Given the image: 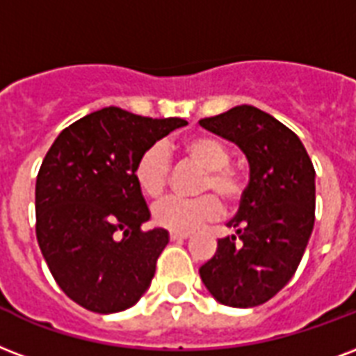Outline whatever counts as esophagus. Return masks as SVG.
Masks as SVG:
<instances>
[{
    "label": "esophagus",
    "mask_w": 356,
    "mask_h": 356,
    "mask_svg": "<svg viewBox=\"0 0 356 356\" xmlns=\"http://www.w3.org/2000/svg\"><path fill=\"white\" fill-rule=\"evenodd\" d=\"M190 233H184V232H172L170 233V238L172 241H184V238H188Z\"/></svg>",
    "instance_id": "esophagus-1"
}]
</instances>
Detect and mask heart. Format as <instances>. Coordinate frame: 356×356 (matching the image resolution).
<instances>
[{
  "mask_svg": "<svg viewBox=\"0 0 356 356\" xmlns=\"http://www.w3.org/2000/svg\"><path fill=\"white\" fill-rule=\"evenodd\" d=\"M184 154L194 164L205 170L200 186V192H214L232 203L241 196V179L229 164V151L220 140L213 136H192L183 143ZM170 177V156L166 147L151 145L145 149L134 166V179L143 196L156 200L164 194ZM222 213V203L213 194H203L194 200H179L170 197L160 202L154 207V222L159 226L172 232H196L207 222L216 220Z\"/></svg>",
  "mask_w": 356,
  "mask_h": 356,
  "instance_id": "1",
  "label": "heart"
}]
</instances>
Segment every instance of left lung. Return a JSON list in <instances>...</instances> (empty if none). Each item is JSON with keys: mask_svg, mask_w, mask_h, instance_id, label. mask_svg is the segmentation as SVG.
<instances>
[{"mask_svg": "<svg viewBox=\"0 0 356 356\" xmlns=\"http://www.w3.org/2000/svg\"><path fill=\"white\" fill-rule=\"evenodd\" d=\"M246 154L250 181L235 218V235L200 268L218 302L252 308L267 302L291 280L316 220V170L298 136L256 106L200 121Z\"/></svg>", "mask_w": 356, "mask_h": 356, "instance_id": "obj_1", "label": "left lung"}]
</instances>
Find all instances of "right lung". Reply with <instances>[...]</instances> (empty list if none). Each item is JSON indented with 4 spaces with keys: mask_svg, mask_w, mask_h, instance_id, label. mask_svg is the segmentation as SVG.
I'll use <instances>...</instances> for the list:
<instances>
[{
    "mask_svg": "<svg viewBox=\"0 0 356 356\" xmlns=\"http://www.w3.org/2000/svg\"><path fill=\"white\" fill-rule=\"evenodd\" d=\"M184 124L110 106L67 127L48 149L35 184L37 241L54 280L86 310L123 312L147 291L170 235L142 229L151 213L134 166Z\"/></svg>",
    "mask_w": 356,
    "mask_h": 356,
    "instance_id": "1",
    "label": "right lung"
}]
</instances>
